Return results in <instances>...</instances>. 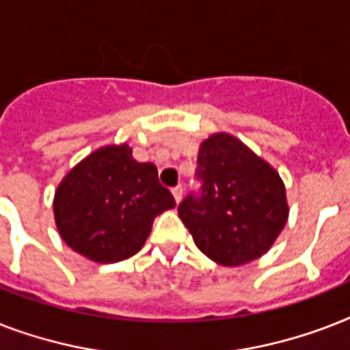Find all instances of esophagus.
Here are the masks:
<instances>
[{"instance_id":"obj_1","label":"esophagus","mask_w":350,"mask_h":350,"mask_svg":"<svg viewBox=\"0 0 350 350\" xmlns=\"http://www.w3.org/2000/svg\"><path fill=\"white\" fill-rule=\"evenodd\" d=\"M172 196H174L176 203H180L181 198H183V187H174L172 189Z\"/></svg>"}]
</instances>
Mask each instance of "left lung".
Masks as SVG:
<instances>
[{
  "mask_svg": "<svg viewBox=\"0 0 350 350\" xmlns=\"http://www.w3.org/2000/svg\"><path fill=\"white\" fill-rule=\"evenodd\" d=\"M200 194L178 214L203 254L239 267L271 249L288 218L285 185L265 159L230 134H213L198 154Z\"/></svg>",
  "mask_w": 350,
  "mask_h": 350,
  "instance_id": "left-lung-1",
  "label": "left lung"
}]
</instances>
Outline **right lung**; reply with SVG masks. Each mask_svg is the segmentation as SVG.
I'll return each mask as SVG.
<instances>
[{"mask_svg": "<svg viewBox=\"0 0 350 350\" xmlns=\"http://www.w3.org/2000/svg\"><path fill=\"white\" fill-rule=\"evenodd\" d=\"M176 202L154 163H137L132 148L109 145L79 161L54 196L63 241L98 263L126 260L147 241L156 216Z\"/></svg>", "mask_w": 350, "mask_h": 350, "instance_id": "add662e5", "label": "right lung"}]
</instances>
